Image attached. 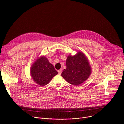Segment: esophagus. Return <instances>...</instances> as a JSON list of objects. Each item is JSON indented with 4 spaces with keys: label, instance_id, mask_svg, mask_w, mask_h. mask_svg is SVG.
Segmentation results:
<instances>
[{
    "label": "esophagus",
    "instance_id": "1",
    "mask_svg": "<svg viewBox=\"0 0 124 124\" xmlns=\"http://www.w3.org/2000/svg\"><path fill=\"white\" fill-rule=\"evenodd\" d=\"M58 74L59 75H61L62 73V70L60 69L59 70H58Z\"/></svg>",
    "mask_w": 124,
    "mask_h": 124
}]
</instances>
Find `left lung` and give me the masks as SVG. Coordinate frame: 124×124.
<instances>
[{
  "label": "left lung",
  "instance_id": "left-lung-1",
  "mask_svg": "<svg viewBox=\"0 0 124 124\" xmlns=\"http://www.w3.org/2000/svg\"><path fill=\"white\" fill-rule=\"evenodd\" d=\"M66 69L61 74L63 78L70 84L78 86L90 77L92 69L87 57L79 51L77 54H70L66 61Z\"/></svg>",
  "mask_w": 124,
  "mask_h": 124
}]
</instances>
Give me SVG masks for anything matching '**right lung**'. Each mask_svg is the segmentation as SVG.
<instances>
[{"label":"right lung","instance_id":"1","mask_svg":"<svg viewBox=\"0 0 124 124\" xmlns=\"http://www.w3.org/2000/svg\"><path fill=\"white\" fill-rule=\"evenodd\" d=\"M57 74L58 72L54 66L45 56L38 57L30 68V75L32 79L41 86L49 83L52 78Z\"/></svg>","mask_w":124,"mask_h":124}]
</instances>
